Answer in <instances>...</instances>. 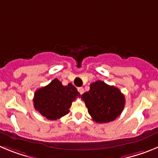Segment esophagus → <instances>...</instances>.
<instances>
[{"label": "esophagus", "mask_w": 158, "mask_h": 158, "mask_svg": "<svg viewBox=\"0 0 158 158\" xmlns=\"http://www.w3.org/2000/svg\"><path fill=\"white\" fill-rule=\"evenodd\" d=\"M77 90H78V92H79V93H80V94L81 95V94H83L84 93V92H85V90H84V89L82 87H79L77 89Z\"/></svg>", "instance_id": "obj_1"}]
</instances>
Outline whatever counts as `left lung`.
<instances>
[{"label": "left lung", "instance_id": "8db88e82", "mask_svg": "<svg viewBox=\"0 0 158 158\" xmlns=\"http://www.w3.org/2000/svg\"><path fill=\"white\" fill-rule=\"evenodd\" d=\"M89 115L98 123L115 120L125 106V96L118 88L97 81L90 85L89 92L81 95Z\"/></svg>", "mask_w": 158, "mask_h": 158}]
</instances>
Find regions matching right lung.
I'll return each mask as SVG.
<instances>
[{
  "mask_svg": "<svg viewBox=\"0 0 158 158\" xmlns=\"http://www.w3.org/2000/svg\"><path fill=\"white\" fill-rule=\"evenodd\" d=\"M80 96L72 84L64 86L55 78L47 86L37 89L33 102L35 109L43 116L50 120H57L69 113L72 102Z\"/></svg>",
  "mask_w": 158,
  "mask_h": 158,
  "instance_id": "1",
  "label": "right lung"
}]
</instances>
